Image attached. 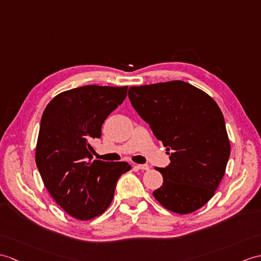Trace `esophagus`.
Masks as SVG:
<instances>
[{"label":"esophagus","mask_w":261,"mask_h":261,"mask_svg":"<svg viewBox=\"0 0 261 261\" xmlns=\"http://www.w3.org/2000/svg\"><path fill=\"white\" fill-rule=\"evenodd\" d=\"M135 168L138 169V170H149L150 167L148 165H136Z\"/></svg>","instance_id":"esophagus-1"}]
</instances>
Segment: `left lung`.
Wrapping results in <instances>:
<instances>
[{"label":"left lung","mask_w":261,"mask_h":261,"mask_svg":"<svg viewBox=\"0 0 261 261\" xmlns=\"http://www.w3.org/2000/svg\"><path fill=\"white\" fill-rule=\"evenodd\" d=\"M128 96L170 155L166 168H156L163 184L154 198L180 215L201 208L215 195L230 155L220 108L203 91L179 80L130 87Z\"/></svg>","instance_id":"obj_1"}]
</instances>
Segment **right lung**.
I'll return each mask as SVG.
<instances>
[{"label":"right lung","mask_w":261,"mask_h":261,"mask_svg":"<svg viewBox=\"0 0 261 261\" xmlns=\"http://www.w3.org/2000/svg\"><path fill=\"white\" fill-rule=\"evenodd\" d=\"M128 87L86 86L53 98L42 114L35 162L44 186L65 213L80 220L103 214L128 162L94 160L90 142L123 102Z\"/></svg>","instance_id":"obj_1"}]
</instances>
